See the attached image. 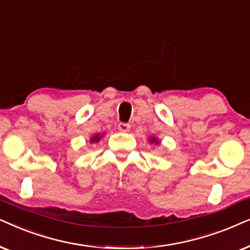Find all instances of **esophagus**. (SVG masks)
Here are the masks:
<instances>
[{
	"label": "esophagus",
	"instance_id": "obj_1",
	"mask_svg": "<svg viewBox=\"0 0 250 250\" xmlns=\"http://www.w3.org/2000/svg\"><path fill=\"white\" fill-rule=\"evenodd\" d=\"M118 129L121 132H128L130 130V125H128V123H119L118 125Z\"/></svg>",
	"mask_w": 250,
	"mask_h": 250
}]
</instances>
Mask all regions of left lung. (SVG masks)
<instances>
[{
    "label": "left lung",
    "instance_id": "8db88e82",
    "mask_svg": "<svg viewBox=\"0 0 250 250\" xmlns=\"http://www.w3.org/2000/svg\"><path fill=\"white\" fill-rule=\"evenodd\" d=\"M160 142H161V141H159V138H156L155 136H151V137L148 138L149 144H153V145H155V146H158L160 144Z\"/></svg>",
    "mask_w": 250,
    "mask_h": 250
}]
</instances>
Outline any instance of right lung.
<instances>
[{
	"instance_id": "1",
	"label": "right lung",
	"mask_w": 250,
	"mask_h": 250,
	"mask_svg": "<svg viewBox=\"0 0 250 250\" xmlns=\"http://www.w3.org/2000/svg\"><path fill=\"white\" fill-rule=\"evenodd\" d=\"M105 134H96L94 136H91L90 139H89V142L91 143V144H94V143H98L101 139L104 137Z\"/></svg>"
}]
</instances>
